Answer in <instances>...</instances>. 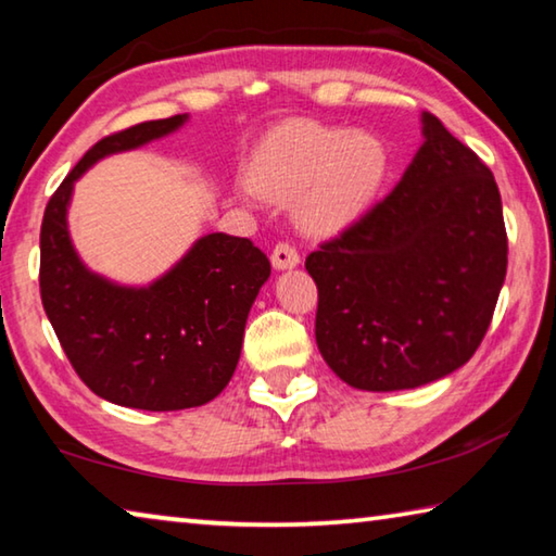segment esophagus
<instances>
[{
    "mask_svg": "<svg viewBox=\"0 0 556 556\" xmlns=\"http://www.w3.org/2000/svg\"><path fill=\"white\" fill-rule=\"evenodd\" d=\"M299 262H302V257H299L294 244L277 242L275 250H271V264H275V269H292Z\"/></svg>",
    "mask_w": 556,
    "mask_h": 556,
    "instance_id": "1",
    "label": "esophagus"
}]
</instances>
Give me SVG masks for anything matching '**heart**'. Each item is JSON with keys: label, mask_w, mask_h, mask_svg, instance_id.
<instances>
[{"label": "heart", "mask_w": 556, "mask_h": 556, "mask_svg": "<svg viewBox=\"0 0 556 556\" xmlns=\"http://www.w3.org/2000/svg\"><path fill=\"white\" fill-rule=\"evenodd\" d=\"M389 175L391 151L381 138L312 121L271 130L250 167L254 190L275 200L299 198V223L321 235L356 223Z\"/></svg>", "instance_id": "obj_1"}]
</instances>
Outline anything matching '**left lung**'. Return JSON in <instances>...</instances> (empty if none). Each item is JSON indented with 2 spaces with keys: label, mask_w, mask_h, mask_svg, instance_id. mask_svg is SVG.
<instances>
[{
  "label": "left lung",
  "mask_w": 556,
  "mask_h": 556,
  "mask_svg": "<svg viewBox=\"0 0 556 556\" xmlns=\"http://www.w3.org/2000/svg\"><path fill=\"white\" fill-rule=\"evenodd\" d=\"M422 136L389 195L306 257L316 346L361 391L416 389L468 364L507 275L490 167L428 111Z\"/></svg>",
  "instance_id": "8db88e82"
}]
</instances>
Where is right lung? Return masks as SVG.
<instances>
[{"label":"right lung","instance_id":"right-lung-1","mask_svg":"<svg viewBox=\"0 0 556 556\" xmlns=\"http://www.w3.org/2000/svg\"><path fill=\"white\" fill-rule=\"evenodd\" d=\"M188 116L146 121L101 138L74 165L41 219L39 289L61 349L101 399L140 410L195 408L230 383L269 260L247 237L205 235L151 287L91 275L66 230L74 180L103 155L163 138Z\"/></svg>","mask_w":556,"mask_h":556}]
</instances>
